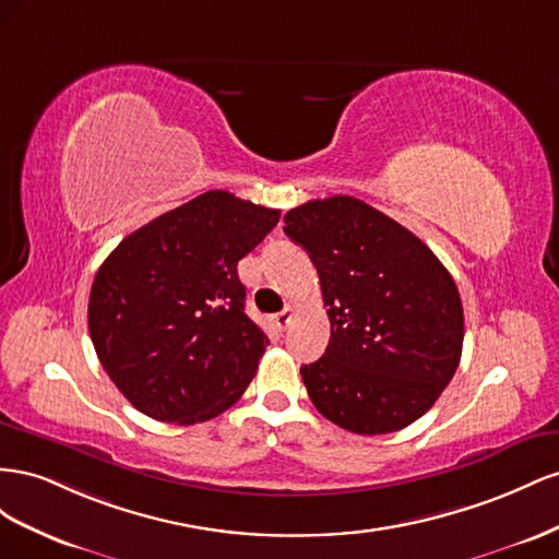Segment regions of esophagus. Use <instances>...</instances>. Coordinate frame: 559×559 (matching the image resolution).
<instances>
[{
	"label": "esophagus",
	"mask_w": 559,
	"mask_h": 559,
	"mask_svg": "<svg viewBox=\"0 0 559 559\" xmlns=\"http://www.w3.org/2000/svg\"><path fill=\"white\" fill-rule=\"evenodd\" d=\"M295 311H297V309H295L293 305H288V307H285L283 311H278V313L271 316V323H274L278 330H285V328L290 325L293 318H295Z\"/></svg>",
	"instance_id": "esophagus-1"
}]
</instances>
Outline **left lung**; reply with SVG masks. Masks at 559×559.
Masks as SVG:
<instances>
[{
  "label": "left lung",
  "mask_w": 559,
  "mask_h": 559,
  "mask_svg": "<svg viewBox=\"0 0 559 559\" xmlns=\"http://www.w3.org/2000/svg\"><path fill=\"white\" fill-rule=\"evenodd\" d=\"M283 222L309 252L330 316L325 354L299 368L316 409L358 436L417 421L464 346L450 271L421 238L354 197L307 201Z\"/></svg>",
  "instance_id": "left-lung-1"
}]
</instances>
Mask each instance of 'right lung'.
I'll return each instance as SVG.
<instances>
[{"label": "right lung", "instance_id": "add662e5", "mask_svg": "<svg viewBox=\"0 0 559 559\" xmlns=\"http://www.w3.org/2000/svg\"><path fill=\"white\" fill-rule=\"evenodd\" d=\"M281 211L213 189L154 217L109 252L88 332L115 386L156 421L191 426L229 409L269 344L246 313L243 260Z\"/></svg>", "mask_w": 559, "mask_h": 559}]
</instances>
